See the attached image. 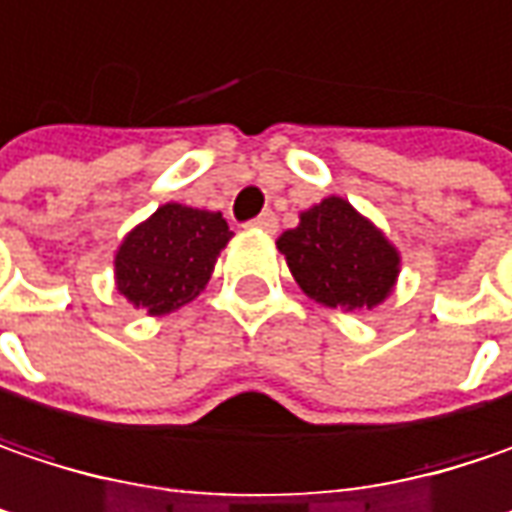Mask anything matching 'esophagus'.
<instances>
[{"label":"esophagus","mask_w":512,"mask_h":512,"mask_svg":"<svg viewBox=\"0 0 512 512\" xmlns=\"http://www.w3.org/2000/svg\"><path fill=\"white\" fill-rule=\"evenodd\" d=\"M249 226L260 228V231H269V234H272V231L278 228V217H275L272 211H263V214H260V217H255Z\"/></svg>","instance_id":"34e87169"}]
</instances>
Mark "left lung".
Returning a JSON list of instances; mask_svg holds the SVG:
<instances>
[{"mask_svg":"<svg viewBox=\"0 0 512 512\" xmlns=\"http://www.w3.org/2000/svg\"><path fill=\"white\" fill-rule=\"evenodd\" d=\"M298 286L345 313L385 301L400 272L397 249L342 196H327L278 237Z\"/></svg>","mask_w":512,"mask_h":512,"instance_id":"left-lung-1","label":"left lung"}]
</instances>
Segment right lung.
I'll return each instance as SVG.
<instances>
[{
	"instance_id": "1",
	"label": "right lung",
	"mask_w": 512,
	"mask_h": 512,
	"mask_svg": "<svg viewBox=\"0 0 512 512\" xmlns=\"http://www.w3.org/2000/svg\"><path fill=\"white\" fill-rule=\"evenodd\" d=\"M228 240L231 231L220 211L167 202L121 243L115 255L118 289L150 316L173 313L205 289Z\"/></svg>"
}]
</instances>
